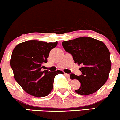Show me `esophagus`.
Instances as JSON below:
<instances>
[{
	"label": "esophagus",
	"instance_id": "34e87169",
	"mask_svg": "<svg viewBox=\"0 0 120 120\" xmlns=\"http://www.w3.org/2000/svg\"><path fill=\"white\" fill-rule=\"evenodd\" d=\"M64 75L67 77V78H69L70 77V74H67V73H64Z\"/></svg>",
	"mask_w": 120,
	"mask_h": 120
}]
</instances>
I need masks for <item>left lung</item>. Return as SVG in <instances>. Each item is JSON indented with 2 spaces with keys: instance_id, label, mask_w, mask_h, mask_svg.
Returning a JSON list of instances; mask_svg holds the SVG:
<instances>
[{
  "instance_id": "left-lung-1",
  "label": "left lung",
  "mask_w": 120,
  "mask_h": 120,
  "mask_svg": "<svg viewBox=\"0 0 120 120\" xmlns=\"http://www.w3.org/2000/svg\"><path fill=\"white\" fill-rule=\"evenodd\" d=\"M62 46L71 54L75 63L82 65L81 75H70L71 80L77 79L81 83L75 92L87 96L98 91L108 80L111 67L110 53L105 44L93 38L81 37L63 41Z\"/></svg>"
}]
</instances>
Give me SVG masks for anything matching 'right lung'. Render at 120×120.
Returning <instances> with one entry per match:
<instances>
[{
	"label": "right lung",
	"mask_w": 120,
	"mask_h": 120,
	"mask_svg": "<svg viewBox=\"0 0 120 120\" xmlns=\"http://www.w3.org/2000/svg\"><path fill=\"white\" fill-rule=\"evenodd\" d=\"M58 42L47 43L39 40H29L18 44L13 49L10 66L14 78L27 93L37 97L47 96L53 88L54 79L63 71L52 72L45 70L44 63L52 49Z\"/></svg>",
	"instance_id": "1"
}]
</instances>
